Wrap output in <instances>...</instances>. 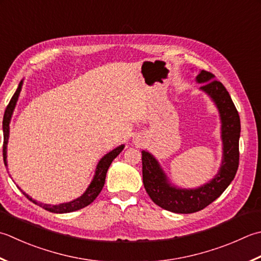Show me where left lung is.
<instances>
[{
  "mask_svg": "<svg viewBox=\"0 0 261 261\" xmlns=\"http://www.w3.org/2000/svg\"><path fill=\"white\" fill-rule=\"evenodd\" d=\"M196 81L217 107L221 119L222 163L211 181L195 189H183L171 183L160 162L149 151L142 150V178L148 196L157 206L176 214L201 211L222 195L231 185L239 167V139L241 132L240 116L231 96L215 75L199 71Z\"/></svg>",
  "mask_w": 261,
  "mask_h": 261,
  "instance_id": "1",
  "label": "left lung"
}]
</instances>
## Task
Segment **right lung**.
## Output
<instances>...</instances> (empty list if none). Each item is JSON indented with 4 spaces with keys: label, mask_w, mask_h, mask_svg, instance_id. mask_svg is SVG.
Masks as SVG:
<instances>
[{
    "label": "right lung",
    "mask_w": 261,
    "mask_h": 261,
    "mask_svg": "<svg viewBox=\"0 0 261 261\" xmlns=\"http://www.w3.org/2000/svg\"><path fill=\"white\" fill-rule=\"evenodd\" d=\"M22 84L23 80L20 81V84L18 86L17 90H15L14 95L12 96L11 100H10L9 105L7 106V110L4 112V116H3V160H4V165L8 167V162H7V148H8V142H9V136H10V122H11V117L13 114V111L15 109V105H17V101L19 98L20 91H21L22 88ZM124 145H120L119 147L114 148L113 150L107 152L106 155L100 158V161L98 162V164L96 166V171L93 180H91L90 185L88 188L86 189V191L81 195L79 198L74 199L72 201L69 202H63V203H59V205H47V203H42V202H37L33 199L32 197H29L27 193L23 192V195L27 197L30 201H33L36 205L40 206L42 208L46 209L50 213H55V214H64V213H72L75 211H79L81 208H85L86 206L90 205L97 196L99 195V192L103 189L105 185V177H106V173L107 170H109L110 165L112 164V162L114 161V158L120 154V152L123 150ZM20 189V188H19Z\"/></svg>",
    "instance_id": "add662e5"
}]
</instances>
